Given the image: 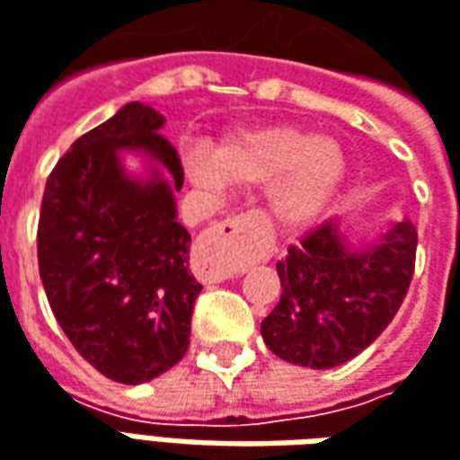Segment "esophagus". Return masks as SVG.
Listing matches in <instances>:
<instances>
[{
	"instance_id": "34e87169",
	"label": "esophagus",
	"mask_w": 460,
	"mask_h": 460,
	"mask_svg": "<svg viewBox=\"0 0 460 460\" xmlns=\"http://www.w3.org/2000/svg\"><path fill=\"white\" fill-rule=\"evenodd\" d=\"M208 249L224 252L226 256H214L208 263V279L221 281L236 274L246 263L266 261L271 253V236L269 226L259 211H249L234 219H226L217 229L208 231Z\"/></svg>"
}]
</instances>
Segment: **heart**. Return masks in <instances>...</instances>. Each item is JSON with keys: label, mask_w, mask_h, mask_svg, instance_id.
<instances>
[{"label": "heart", "mask_w": 460, "mask_h": 460, "mask_svg": "<svg viewBox=\"0 0 460 460\" xmlns=\"http://www.w3.org/2000/svg\"><path fill=\"white\" fill-rule=\"evenodd\" d=\"M186 179L219 194L226 181L234 186L271 189L276 221L291 231L311 229L336 201L346 181L349 159L336 139L294 124H261L226 134L208 156L204 149L181 154Z\"/></svg>", "instance_id": "obj_1"}]
</instances>
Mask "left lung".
<instances>
[{
    "label": "left lung",
    "mask_w": 460,
    "mask_h": 460,
    "mask_svg": "<svg viewBox=\"0 0 460 460\" xmlns=\"http://www.w3.org/2000/svg\"><path fill=\"white\" fill-rule=\"evenodd\" d=\"M406 217L356 236L346 219L326 221L276 263L281 298L261 321L269 351L288 364L336 368L381 336L406 296L416 261Z\"/></svg>",
    "instance_id": "left-lung-1"
}]
</instances>
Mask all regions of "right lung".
<instances>
[{
  "label": "right lung",
  "instance_id": "right-lung-1",
  "mask_svg": "<svg viewBox=\"0 0 460 460\" xmlns=\"http://www.w3.org/2000/svg\"><path fill=\"white\" fill-rule=\"evenodd\" d=\"M164 124L152 104H124L74 141L41 199L37 252L51 311L82 358L127 386L184 358L201 291L191 234L176 219L184 169Z\"/></svg>",
  "mask_w": 460,
  "mask_h": 460
}]
</instances>
